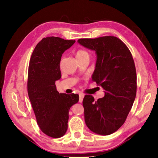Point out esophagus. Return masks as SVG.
<instances>
[{"label": "esophagus", "instance_id": "esophagus-1", "mask_svg": "<svg viewBox=\"0 0 158 158\" xmlns=\"http://www.w3.org/2000/svg\"><path fill=\"white\" fill-rule=\"evenodd\" d=\"M84 94L82 93H79V102L81 103L83 102V99H84Z\"/></svg>", "mask_w": 158, "mask_h": 158}]
</instances>
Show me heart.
<instances>
[{
  "label": "heart",
  "instance_id": "obj_1",
  "mask_svg": "<svg viewBox=\"0 0 158 158\" xmlns=\"http://www.w3.org/2000/svg\"><path fill=\"white\" fill-rule=\"evenodd\" d=\"M85 55H88V54L87 52H85V50H79L78 51L76 52V56L77 57H81V56H84Z\"/></svg>",
  "mask_w": 158,
  "mask_h": 158
}]
</instances>
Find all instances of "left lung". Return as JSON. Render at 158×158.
Here are the masks:
<instances>
[{"label": "left lung", "mask_w": 158, "mask_h": 158, "mask_svg": "<svg viewBox=\"0 0 158 158\" xmlns=\"http://www.w3.org/2000/svg\"><path fill=\"white\" fill-rule=\"evenodd\" d=\"M80 45L97 54L92 80L105 90L95 101L86 94L83 100L84 119L93 133L108 135L124 124L133 104L137 91V74L128 47L115 36L80 39Z\"/></svg>", "instance_id": "left-lung-1"}]
</instances>
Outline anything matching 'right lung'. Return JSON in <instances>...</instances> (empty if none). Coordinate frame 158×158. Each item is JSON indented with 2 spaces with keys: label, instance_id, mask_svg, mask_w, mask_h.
<instances>
[{
  "label": "right lung",
  "instance_id": "obj_1",
  "mask_svg": "<svg viewBox=\"0 0 158 158\" xmlns=\"http://www.w3.org/2000/svg\"><path fill=\"white\" fill-rule=\"evenodd\" d=\"M74 43L55 36L44 38L34 48L28 68L27 93L37 124L53 138L66 133L70 108L79 102V94L59 93L55 85L61 77L62 54Z\"/></svg>",
  "mask_w": 158,
  "mask_h": 158
}]
</instances>
